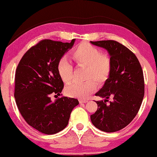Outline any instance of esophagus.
I'll use <instances>...</instances> for the list:
<instances>
[{
    "label": "esophagus",
    "instance_id": "esophagus-1",
    "mask_svg": "<svg viewBox=\"0 0 157 157\" xmlns=\"http://www.w3.org/2000/svg\"><path fill=\"white\" fill-rule=\"evenodd\" d=\"M87 102V100H83V99L79 100V103H86Z\"/></svg>",
    "mask_w": 157,
    "mask_h": 157
}]
</instances>
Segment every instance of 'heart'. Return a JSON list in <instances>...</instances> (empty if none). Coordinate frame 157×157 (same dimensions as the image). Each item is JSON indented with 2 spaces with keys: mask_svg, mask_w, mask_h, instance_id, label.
Segmentation results:
<instances>
[{
  "mask_svg": "<svg viewBox=\"0 0 157 157\" xmlns=\"http://www.w3.org/2000/svg\"><path fill=\"white\" fill-rule=\"evenodd\" d=\"M71 59L79 67H86V79H92L98 85L108 80L112 70V60L107 54H101L98 49L88 43L83 42L71 52ZM57 70L60 78L65 83H70L72 78L73 67L65 58L59 60ZM96 90V84L92 80L84 83L74 82L65 87L66 95L80 98H87Z\"/></svg>",
  "mask_w": 157,
  "mask_h": 157,
  "instance_id": "obj_1",
  "label": "heart"
}]
</instances>
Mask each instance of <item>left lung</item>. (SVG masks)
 Returning <instances> with one entry per match:
<instances>
[{"label": "left lung", "mask_w": 157, "mask_h": 157, "mask_svg": "<svg viewBox=\"0 0 157 157\" xmlns=\"http://www.w3.org/2000/svg\"><path fill=\"white\" fill-rule=\"evenodd\" d=\"M105 49L112 60L110 75L95 95L104 98L96 101L98 109L90 116L92 124L105 132L126 127L138 113L144 97V78L141 66L132 52L115 40L90 41ZM109 97L113 99L106 105Z\"/></svg>", "instance_id": "1"}]
</instances>
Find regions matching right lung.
Returning <instances> with one entry per match:
<instances>
[{"label": "right lung", "instance_id": "obj_1", "mask_svg": "<svg viewBox=\"0 0 157 157\" xmlns=\"http://www.w3.org/2000/svg\"><path fill=\"white\" fill-rule=\"evenodd\" d=\"M75 39L70 43L43 40L22 57L15 74L14 98L22 117L41 133L54 134L67 125L72 109L78 105L76 98L63 97L55 101L52 94H60L63 82L57 65Z\"/></svg>", "mask_w": 157, "mask_h": 157}]
</instances>
